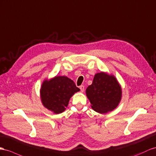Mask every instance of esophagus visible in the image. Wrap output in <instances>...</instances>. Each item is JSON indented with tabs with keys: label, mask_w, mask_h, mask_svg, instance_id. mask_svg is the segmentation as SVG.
I'll return each mask as SVG.
<instances>
[{
	"label": "esophagus",
	"mask_w": 156,
	"mask_h": 156,
	"mask_svg": "<svg viewBox=\"0 0 156 156\" xmlns=\"http://www.w3.org/2000/svg\"><path fill=\"white\" fill-rule=\"evenodd\" d=\"M80 91H82V92H83V91H84V86H80Z\"/></svg>",
	"instance_id": "1"
}]
</instances>
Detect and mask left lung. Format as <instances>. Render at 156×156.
<instances>
[{"instance_id":"left-lung-1","label":"left lung","mask_w":156,"mask_h":156,"mask_svg":"<svg viewBox=\"0 0 156 156\" xmlns=\"http://www.w3.org/2000/svg\"><path fill=\"white\" fill-rule=\"evenodd\" d=\"M86 96L95 111L105 114L116 109L122 98V89L115 76L105 72L95 74L87 87Z\"/></svg>"}]
</instances>
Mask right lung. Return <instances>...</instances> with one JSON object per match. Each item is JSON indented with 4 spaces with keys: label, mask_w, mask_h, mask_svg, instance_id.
Returning a JSON list of instances; mask_svg holds the SVG:
<instances>
[{
    "label": "right lung",
    "mask_w": 156,
    "mask_h": 156,
    "mask_svg": "<svg viewBox=\"0 0 156 156\" xmlns=\"http://www.w3.org/2000/svg\"><path fill=\"white\" fill-rule=\"evenodd\" d=\"M80 90L69 78L56 76L43 82L40 98L45 108L55 114H59L65 111L70 98Z\"/></svg>",
    "instance_id": "right-lung-1"
}]
</instances>
